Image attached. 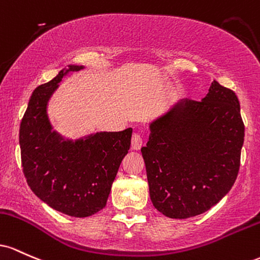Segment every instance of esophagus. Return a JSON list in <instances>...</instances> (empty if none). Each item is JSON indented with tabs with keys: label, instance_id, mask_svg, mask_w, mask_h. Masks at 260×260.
<instances>
[{
	"label": "esophagus",
	"instance_id": "obj_1",
	"mask_svg": "<svg viewBox=\"0 0 260 260\" xmlns=\"http://www.w3.org/2000/svg\"><path fill=\"white\" fill-rule=\"evenodd\" d=\"M142 145H144V141H142L141 135L138 133H134L133 138H131V148L138 151L142 147Z\"/></svg>",
	"mask_w": 260,
	"mask_h": 260
}]
</instances>
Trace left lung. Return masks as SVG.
Returning a JSON list of instances; mask_svg holds the SVG:
<instances>
[{
	"mask_svg": "<svg viewBox=\"0 0 260 260\" xmlns=\"http://www.w3.org/2000/svg\"><path fill=\"white\" fill-rule=\"evenodd\" d=\"M150 131L141 152L151 201L165 216H197L231 190L244 141L235 92L214 80L201 101L180 99Z\"/></svg>",
	"mask_w": 260,
	"mask_h": 260,
	"instance_id": "1",
	"label": "left lung"
}]
</instances>
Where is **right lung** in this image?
Segmentation results:
<instances>
[{"instance_id":"right-lung-1","label":"right lung","mask_w":260,"mask_h":260,"mask_svg":"<svg viewBox=\"0 0 260 260\" xmlns=\"http://www.w3.org/2000/svg\"><path fill=\"white\" fill-rule=\"evenodd\" d=\"M83 66L69 65L37 87L19 127L22 167L33 193L52 209L88 217L106 208L112 184L131 144L133 129L65 140L52 130L48 103L65 76Z\"/></svg>"}]
</instances>
